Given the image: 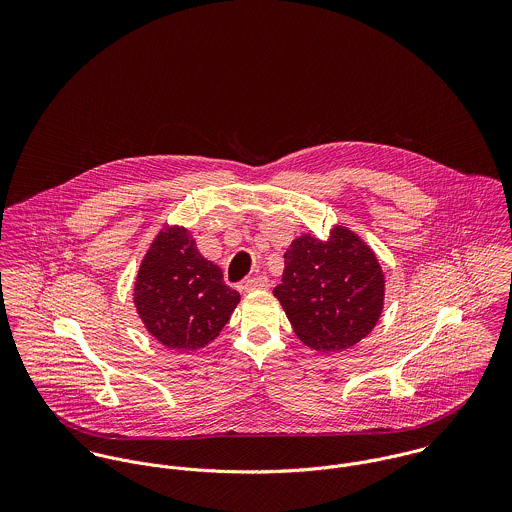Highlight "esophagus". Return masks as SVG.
I'll use <instances>...</instances> for the list:
<instances>
[{"label":"esophagus","instance_id":"34e87169","mask_svg":"<svg viewBox=\"0 0 512 512\" xmlns=\"http://www.w3.org/2000/svg\"><path fill=\"white\" fill-rule=\"evenodd\" d=\"M268 288H270V280H268L266 276H254V278H250V280L242 286V290L246 293L268 290Z\"/></svg>","mask_w":512,"mask_h":512}]
</instances>
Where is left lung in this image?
Listing matches in <instances>:
<instances>
[{
	"mask_svg": "<svg viewBox=\"0 0 512 512\" xmlns=\"http://www.w3.org/2000/svg\"><path fill=\"white\" fill-rule=\"evenodd\" d=\"M282 303L299 341L319 353L357 345L384 307V272L372 248L337 224L327 240L301 234L284 254Z\"/></svg>",
	"mask_w": 512,
	"mask_h": 512,
	"instance_id": "1",
	"label": "left lung"
}]
</instances>
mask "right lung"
I'll return each mask as SVG.
<instances>
[{
	"instance_id": "add662e5",
	"label": "right lung",
	"mask_w": 512,
	"mask_h": 512,
	"mask_svg": "<svg viewBox=\"0 0 512 512\" xmlns=\"http://www.w3.org/2000/svg\"><path fill=\"white\" fill-rule=\"evenodd\" d=\"M240 293L207 260L185 226L165 224L147 248L134 305L147 333L167 349L197 351L219 337Z\"/></svg>"
}]
</instances>
